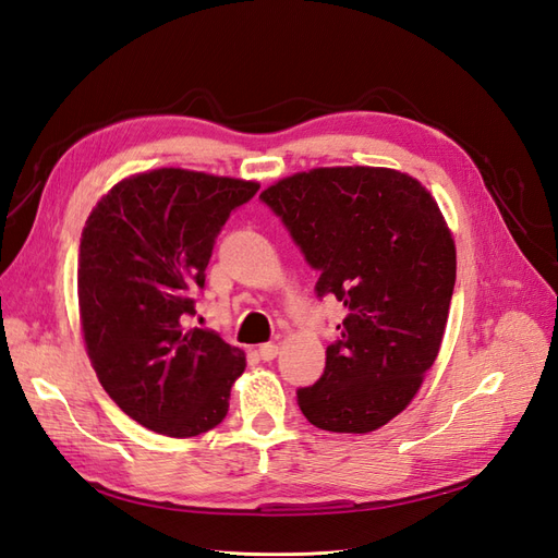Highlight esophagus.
<instances>
[{"label":"esophagus","mask_w":558,"mask_h":558,"mask_svg":"<svg viewBox=\"0 0 558 558\" xmlns=\"http://www.w3.org/2000/svg\"><path fill=\"white\" fill-rule=\"evenodd\" d=\"M277 354H279V348H277L275 342H265V344H260V348H258V356L263 361H272Z\"/></svg>","instance_id":"esophagus-1"}]
</instances>
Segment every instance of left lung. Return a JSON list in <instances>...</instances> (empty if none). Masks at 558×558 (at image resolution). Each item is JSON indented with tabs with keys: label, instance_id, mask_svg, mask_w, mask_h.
<instances>
[{
	"label": "left lung",
	"instance_id": "obj_1",
	"mask_svg": "<svg viewBox=\"0 0 558 558\" xmlns=\"http://www.w3.org/2000/svg\"><path fill=\"white\" fill-rule=\"evenodd\" d=\"M260 199L289 230L314 291L348 310L300 411L326 432L366 434L411 403L441 348L456 286V244L415 178L371 167L295 173Z\"/></svg>",
	"mask_w": 558,
	"mask_h": 558
}]
</instances>
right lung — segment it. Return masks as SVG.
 Returning <instances> with one entry per match:
<instances>
[{
	"label": "right lung",
	"instance_id": "obj_1",
	"mask_svg": "<svg viewBox=\"0 0 558 558\" xmlns=\"http://www.w3.org/2000/svg\"><path fill=\"white\" fill-rule=\"evenodd\" d=\"M258 183L157 169L117 183L92 210L77 263L80 316L102 389L157 434L222 423L246 356L216 330L187 328L216 239Z\"/></svg>",
	"mask_w": 558,
	"mask_h": 558
}]
</instances>
